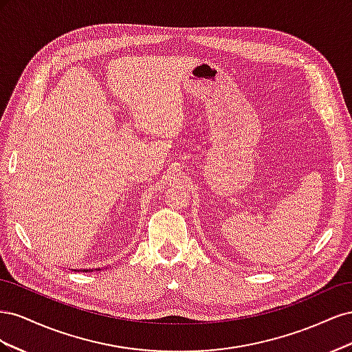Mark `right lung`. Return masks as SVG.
<instances>
[{
    "instance_id": "obj_1",
    "label": "right lung",
    "mask_w": 352,
    "mask_h": 352,
    "mask_svg": "<svg viewBox=\"0 0 352 352\" xmlns=\"http://www.w3.org/2000/svg\"><path fill=\"white\" fill-rule=\"evenodd\" d=\"M83 272H88V270H83Z\"/></svg>"
}]
</instances>
